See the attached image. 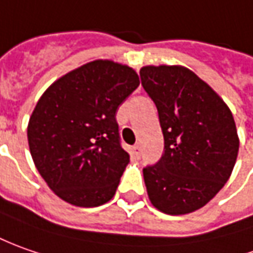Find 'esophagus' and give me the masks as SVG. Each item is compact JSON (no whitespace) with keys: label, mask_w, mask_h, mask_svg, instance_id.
I'll use <instances>...</instances> for the list:
<instances>
[{"label":"esophagus","mask_w":253,"mask_h":253,"mask_svg":"<svg viewBox=\"0 0 253 253\" xmlns=\"http://www.w3.org/2000/svg\"><path fill=\"white\" fill-rule=\"evenodd\" d=\"M131 151H133V154H134V157H140V154H141V147L140 145H134L133 148H131Z\"/></svg>","instance_id":"obj_1"}]
</instances>
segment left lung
I'll return each instance as SVG.
<instances>
[{
  "mask_svg": "<svg viewBox=\"0 0 253 253\" xmlns=\"http://www.w3.org/2000/svg\"><path fill=\"white\" fill-rule=\"evenodd\" d=\"M141 85L154 100L164 154L143 169L150 202L160 211H196L230 179L240 138L230 108L213 88L183 66H145Z\"/></svg>",
  "mask_w": 253,
  "mask_h": 253,
  "instance_id": "obj_1",
  "label": "left lung"
}]
</instances>
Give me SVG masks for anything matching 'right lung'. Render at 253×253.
Wrapping results in <instances>:
<instances>
[{
	"instance_id": "right-lung-1",
	"label": "right lung",
	"mask_w": 253,
	"mask_h": 253,
	"mask_svg": "<svg viewBox=\"0 0 253 253\" xmlns=\"http://www.w3.org/2000/svg\"><path fill=\"white\" fill-rule=\"evenodd\" d=\"M140 85L131 67L95 60L51 84L28 125L36 168L60 199L96 207L115 196L130 155L119 140L116 112Z\"/></svg>"
}]
</instances>
